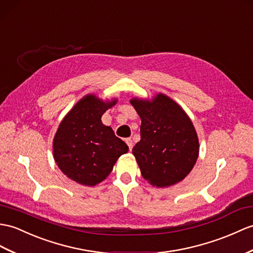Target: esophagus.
<instances>
[{
	"label": "esophagus",
	"mask_w": 253,
	"mask_h": 253,
	"mask_svg": "<svg viewBox=\"0 0 253 253\" xmlns=\"http://www.w3.org/2000/svg\"><path fill=\"white\" fill-rule=\"evenodd\" d=\"M126 143H127V145H128V148H129V150L131 151V149H132V145H133V142H132V140L130 139V138H128V139H126Z\"/></svg>",
	"instance_id": "1"
}]
</instances>
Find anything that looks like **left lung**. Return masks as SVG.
I'll use <instances>...</instances> for the list:
<instances>
[{"mask_svg": "<svg viewBox=\"0 0 253 253\" xmlns=\"http://www.w3.org/2000/svg\"><path fill=\"white\" fill-rule=\"evenodd\" d=\"M130 103L141 119V139L132 154L142 177L156 187L183 180L199 153L198 137L190 117L164 93L152 100L132 98Z\"/></svg>", "mask_w": 253, "mask_h": 253, "instance_id": "obj_1", "label": "left lung"}]
</instances>
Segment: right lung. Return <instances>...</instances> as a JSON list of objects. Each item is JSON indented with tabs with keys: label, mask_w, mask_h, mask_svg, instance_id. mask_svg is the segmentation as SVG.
Instances as JSON below:
<instances>
[{
	"label": "right lung",
	"mask_w": 253,
	"mask_h": 253,
	"mask_svg": "<svg viewBox=\"0 0 253 253\" xmlns=\"http://www.w3.org/2000/svg\"><path fill=\"white\" fill-rule=\"evenodd\" d=\"M117 99L103 101L86 95L64 116L55 134L52 152L61 171L82 185L93 186L111 173L128 146L101 122Z\"/></svg>",
	"instance_id": "right-lung-1"
}]
</instances>
